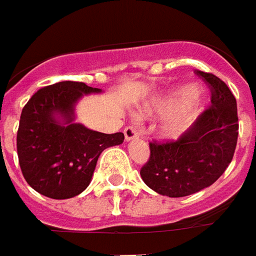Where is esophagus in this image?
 <instances>
[{
	"instance_id": "1",
	"label": "esophagus",
	"mask_w": 256,
	"mask_h": 256,
	"mask_svg": "<svg viewBox=\"0 0 256 256\" xmlns=\"http://www.w3.org/2000/svg\"><path fill=\"white\" fill-rule=\"evenodd\" d=\"M124 135H125V140L130 142L132 140H136L138 138V131L134 128V126H126L124 130Z\"/></svg>"
}]
</instances>
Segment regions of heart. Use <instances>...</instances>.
<instances>
[{
  "label": "heart",
  "instance_id": "1",
  "mask_svg": "<svg viewBox=\"0 0 256 256\" xmlns=\"http://www.w3.org/2000/svg\"><path fill=\"white\" fill-rule=\"evenodd\" d=\"M197 96V88L193 87V86H188V87H184L182 88L179 92V98L180 100H190L193 97ZM186 124V118L183 116H178L172 120L170 122H168L166 125H164L162 128V135L166 136V138H174L176 135H179V132L183 130V126Z\"/></svg>",
  "mask_w": 256,
  "mask_h": 256
}]
</instances>
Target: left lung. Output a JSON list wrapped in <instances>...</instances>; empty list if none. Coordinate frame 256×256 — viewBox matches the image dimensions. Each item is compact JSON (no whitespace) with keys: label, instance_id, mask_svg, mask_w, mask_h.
<instances>
[{"label":"left lung","instance_id":"left-lung-1","mask_svg":"<svg viewBox=\"0 0 256 256\" xmlns=\"http://www.w3.org/2000/svg\"><path fill=\"white\" fill-rule=\"evenodd\" d=\"M208 84L212 106L178 140L149 142L150 156L140 169L145 184L162 196L184 197L212 186L236 152L238 114L234 94L221 78L196 70Z\"/></svg>","mask_w":256,"mask_h":256}]
</instances>
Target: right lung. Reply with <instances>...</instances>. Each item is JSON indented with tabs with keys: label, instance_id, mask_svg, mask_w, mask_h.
<instances>
[{
	"label": "right lung",
	"instance_id": "add662e5",
	"mask_svg": "<svg viewBox=\"0 0 256 256\" xmlns=\"http://www.w3.org/2000/svg\"><path fill=\"white\" fill-rule=\"evenodd\" d=\"M101 92L80 82L46 86L22 110L16 150L22 174L30 188L50 198L80 194L90 184L104 149L124 142V134H102L74 121L83 96Z\"/></svg>",
	"mask_w": 256,
	"mask_h": 256
}]
</instances>
